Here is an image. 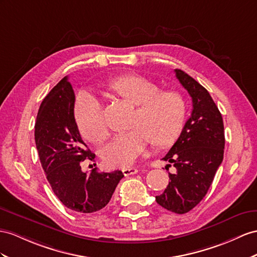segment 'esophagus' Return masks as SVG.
I'll use <instances>...</instances> for the list:
<instances>
[{
    "mask_svg": "<svg viewBox=\"0 0 257 257\" xmlns=\"http://www.w3.org/2000/svg\"><path fill=\"white\" fill-rule=\"evenodd\" d=\"M122 173L123 175L128 177V176H131V175H136L138 173V169L135 168V167H131V168H124L122 169Z\"/></svg>",
    "mask_w": 257,
    "mask_h": 257,
    "instance_id": "1",
    "label": "esophagus"
}]
</instances>
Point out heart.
<instances>
[{"label": "heart", "mask_w": 257, "mask_h": 257, "mask_svg": "<svg viewBox=\"0 0 257 257\" xmlns=\"http://www.w3.org/2000/svg\"><path fill=\"white\" fill-rule=\"evenodd\" d=\"M110 88L118 95L137 105L133 129L114 137L101 151V157L108 167H129L148 152L151 144L165 147L179 137L186 120L185 98L176 91H161L149 79L131 75L117 78ZM79 131L85 140L102 143L108 137V124L103 104L95 94L82 90L75 105Z\"/></svg>", "instance_id": "heart-1"}]
</instances>
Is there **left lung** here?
<instances>
[{
  "instance_id": "1",
  "label": "left lung",
  "mask_w": 257,
  "mask_h": 257,
  "mask_svg": "<svg viewBox=\"0 0 257 257\" xmlns=\"http://www.w3.org/2000/svg\"><path fill=\"white\" fill-rule=\"evenodd\" d=\"M176 77L192 97V113L178 140L164 161L173 164L176 174L156 202L176 214L191 210L206 195L223 159L225 131L218 107L208 91L181 69ZM170 166V165H169Z\"/></svg>"
}]
</instances>
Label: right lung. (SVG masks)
<instances>
[{"instance_id":"right-lung-1","label":"right lung","mask_w":257,"mask_h":257,"mask_svg":"<svg viewBox=\"0 0 257 257\" xmlns=\"http://www.w3.org/2000/svg\"><path fill=\"white\" fill-rule=\"evenodd\" d=\"M75 93L68 77H64L44 97L35 124V140L42 168L55 195L64 205L78 213H94L107 205L120 170L87 174L81 163L94 161L79 134L74 115Z\"/></svg>"}]
</instances>
